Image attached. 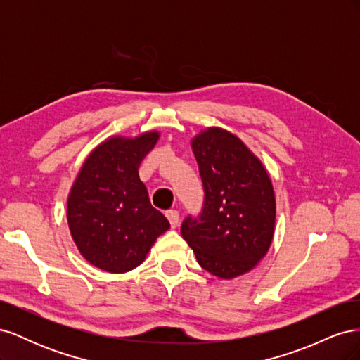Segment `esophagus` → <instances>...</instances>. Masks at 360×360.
Returning a JSON list of instances; mask_svg holds the SVG:
<instances>
[{"label":"esophagus","instance_id":"esophagus-1","mask_svg":"<svg viewBox=\"0 0 360 360\" xmlns=\"http://www.w3.org/2000/svg\"><path fill=\"white\" fill-rule=\"evenodd\" d=\"M167 217H168V221H169V224H171V226H172V228L179 226V221H180V214H179V212H176V210H169V212H167Z\"/></svg>","mask_w":360,"mask_h":360}]
</instances>
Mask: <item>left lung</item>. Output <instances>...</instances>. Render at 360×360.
Masks as SVG:
<instances>
[{
    "label": "left lung",
    "instance_id": "obj_1",
    "mask_svg": "<svg viewBox=\"0 0 360 360\" xmlns=\"http://www.w3.org/2000/svg\"><path fill=\"white\" fill-rule=\"evenodd\" d=\"M191 147L205 195L200 219L186 217L181 236L212 275H245L266 257L274 240V184L243 141L222 127L200 130Z\"/></svg>",
    "mask_w": 360,
    "mask_h": 360
}]
</instances>
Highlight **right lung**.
Wrapping results in <instances>:
<instances>
[{
	"label": "right lung",
	"mask_w": 360,
	"mask_h": 360,
	"mask_svg": "<svg viewBox=\"0 0 360 360\" xmlns=\"http://www.w3.org/2000/svg\"><path fill=\"white\" fill-rule=\"evenodd\" d=\"M160 132L114 135L86 156L68 197V224L79 254L97 269L126 274L169 228L150 204L138 168Z\"/></svg>",
	"instance_id": "add662e5"
}]
</instances>
